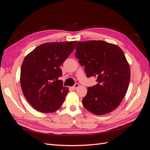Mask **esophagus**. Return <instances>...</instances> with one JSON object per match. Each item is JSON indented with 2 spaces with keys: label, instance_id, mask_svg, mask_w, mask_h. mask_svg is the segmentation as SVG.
I'll list each match as a JSON object with an SVG mask.
<instances>
[{
  "label": "esophagus",
  "instance_id": "esophagus-1",
  "mask_svg": "<svg viewBox=\"0 0 150 150\" xmlns=\"http://www.w3.org/2000/svg\"><path fill=\"white\" fill-rule=\"evenodd\" d=\"M79 86V84L78 83H76V84H75L74 86H72V87H71V88L72 89H76L78 88Z\"/></svg>",
  "mask_w": 150,
  "mask_h": 150
}]
</instances>
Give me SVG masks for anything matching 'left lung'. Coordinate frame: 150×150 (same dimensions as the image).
<instances>
[{"mask_svg":"<svg viewBox=\"0 0 150 150\" xmlns=\"http://www.w3.org/2000/svg\"><path fill=\"white\" fill-rule=\"evenodd\" d=\"M76 57L84 66L88 78L95 77L98 84L88 88L84 107L93 114H108L118 106L128 90L130 67L122 50L103 40L78 42Z\"/></svg>","mask_w":150,"mask_h":150,"instance_id":"8db88e82","label":"left lung"}]
</instances>
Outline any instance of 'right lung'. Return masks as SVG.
Returning a JSON list of instances; mask_svg holds the SVG:
<instances>
[{"mask_svg": "<svg viewBox=\"0 0 150 150\" xmlns=\"http://www.w3.org/2000/svg\"><path fill=\"white\" fill-rule=\"evenodd\" d=\"M77 41L47 42L35 48L22 62V93L35 110L53 112L64 102L69 88L63 87L60 66L75 49Z\"/></svg>", "mask_w": 150, "mask_h": 150, "instance_id": "add662e5", "label": "right lung"}]
</instances>
